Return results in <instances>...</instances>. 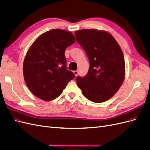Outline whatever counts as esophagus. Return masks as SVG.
Here are the masks:
<instances>
[{"instance_id":"34e87169","label":"esophagus","mask_w":150,"mask_h":150,"mask_svg":"<svg viewBox=\"0 0 150 150\" xmlns=\"http://www.w3.org/2000/svg\"><path fill=\"white\" fill-rule=\"evenodd\" d=\"M74 73L75 76H76L77 75H78V71H74Z\"/></svg>"}]
</instances>
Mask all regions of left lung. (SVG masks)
Here are the masks:
<instances>
[{
	"label": "left lung",
	"mask_w": 150,
	"mask_h": 150,
	"mask_svg": "<svg viewBox=\"0 0 150 150\" xmlns=\"http://www.w3.org/2000/svg\"><path fill=\"white\" fill-rule=\"evenodd\" d=\"M77 42L86 52L90 69L84 77H77V84L87 99L105 102L115 95L125 78L123 52L108 32L95 29L75 31Z\"/></svg>",
	"instance_id": "8db88e82"
}]
</instances>
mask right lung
Here are the masks:
<instances>
[{
  "label": "right lung",
  "mask_w": 150,
  "mask_h": 150,
  "mask_svg": "<svg viewBox=\"0 0 150 150\" xmlns=\"http://www.w3.org/2000/svg\"><path fill=\"white\" fill-rule=\"evenodd\" d=\"M75 40L71 32L54 29L39 36L28 50L23 62L24 79L36 97L53 100L75 78L67 69L64 54Z\"/></svg>",
  "instance_id": "obj_1"
}]
</instances>
